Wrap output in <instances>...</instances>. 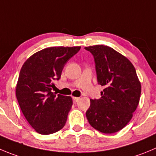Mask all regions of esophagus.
<instances>
[{
    "mask_svg": "<svg viewBox=\"0 0 156 156\" xmlns=\"http://www.w3.org/2000/svg\"><path fill=\"white\" fill-rule=\"evenodd\" d=\"M73 100L75 101V102H77V101H79L80 98L79 97H73Z\"/></svg>",
    "mask_w": 156,
    "mask_h": 156,
    "instance_id": "1",
    "label": "esophagus"
}]
</instances>
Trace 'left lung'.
I'll use <instances>...</instances> for the list:
<instances>
[{
	"instance_id": "1",
	"label": "left lung",
	"mask_w": 156,
	"mask_h": 156,
	"mask_svg": "<svg viewBox=\"0 0 156 156\" xmlns=\"http://www.w3.org/2000/svg\"><path fill=\"white\" fill-rule=\"evenodd\" d=\"M93 55L98 82L105 88L99 99H91L86 112L89 124L96 130L112 134L130 122L141 95V83L132 62L105 45L85 47Z\"/></svg>"
}]
</instances>
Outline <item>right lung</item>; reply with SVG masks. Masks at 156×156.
Masks as SVG:
<instances>
[{
  "instance_id": "1",
  "label": "right lung",
  "mask_w": 156,
  "mask_h": 156,
  "mask_svg": "<svg viewBox=\"0 0 156 156\" xmlns=\"http://www.w3.org/2000/svg\"><path fill=\"white\" fill-rule=\"evenodd\" d=\"M81 47H51L36 52L22 65L16 85V97L23 115L39 134L49 135L65 126L72 106L71 96L51 88L61 78L66 62Z\"/></svg>"
}]
</instances>
